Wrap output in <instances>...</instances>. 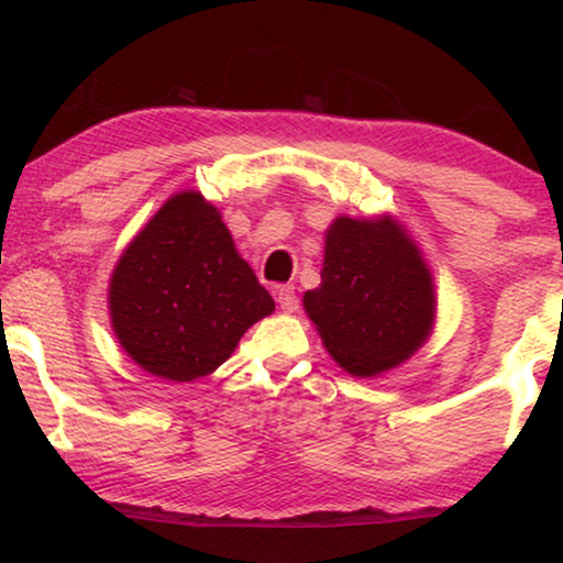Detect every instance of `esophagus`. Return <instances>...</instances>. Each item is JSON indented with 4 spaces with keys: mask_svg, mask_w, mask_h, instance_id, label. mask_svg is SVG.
I'll return each instance as SVG.
<instances>
[{
    "mask_svg": "<svg viewBox=\"0 0 563 563\" xmlns=\"http://www.w3.org/2000/svg\"><path fill=\"white\" fill-rule=\"evenodd\" d=\"M276 302H279L284 312H297L299 299H297L295 287H291V284H282V287L276 289Z\"/></svg>",
    "mask_w": 563,
    "mask_h": 563,
    "instance_id": "esophagus-1",
    "label": "esophagus"
}]
</instances>
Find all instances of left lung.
<instances>
[{"instance_id":"1","label":"left lung","mask_w":563,"mask_h":563,"mask_svg":"<svg viewBox=\"0 0 563 563\" xmlns=\"http://www.w3.org/2000/svg\"><path fill=\"white\" fill-rule=\"evenodd\" d=\"M320 279L318 289L305 291V312L349 374L389 372L428 341L435 320L433 276L389 214L335 218L325 233Z\"/></svg>"}]
</instances>
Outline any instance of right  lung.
<instances>
[{
  "label": "right lung",
  "mask_w": 563,
  "mask_h": 563,
  "mask_svg": "<svg viewBox=\"0 0 563 563\" xmlns=\"http://www.w3.org/2000/svg\"><path fill=\"white\" fill-rule=\"evenodd\" d=\"M107 299L128 356L168 382L212 374L245 330L274 312L218 207L195 189L166 199L130 241Z\"/></svg>",
  "instance_id": "obj_1"
}]
</instances>
